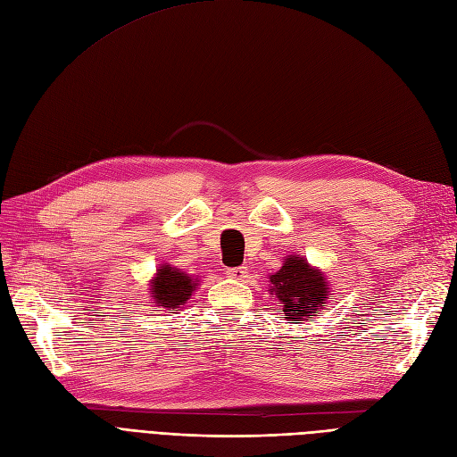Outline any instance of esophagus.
I'll use <instances>...</instances> for the list:
<instances>
[{
	"instance_id": "1",
	"label": "esophagus",
	"mask_w": 457,
	"mask_h": 457,
	"mask_svg": "<svg viewBox=\"0 0 457 457\" xmlns=\"http://www.w3.org/2000/svg\"><path fill=\"white\" fill-rule=\"evenodd\" d=\"M227 274L230 276V278H234V280H244V278H245V274H247V269H245V267L227 269Z\"/></svg>"
}]
</instances>
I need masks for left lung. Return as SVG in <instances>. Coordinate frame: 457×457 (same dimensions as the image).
I'll return each instance as SVG.
<instances>
[{
  "instance_id": "obj_1",
  "label": "left lung",
  "mask_w": 457,
  "mask_h": 457,
  "mask_svg": "<svg viewBox=\"0 0 457 457\" xmlns=\"http://www.w3.org/2000/svg\"><path fill=\"white\" fill-rule=\"evenodd\" d=\"M269 292L278 297L284 320L301 324L326 307L329 287L324 272L311 267L305 257L287 255L282 269L270 274Z\"/></svg>"
}]
</instances>
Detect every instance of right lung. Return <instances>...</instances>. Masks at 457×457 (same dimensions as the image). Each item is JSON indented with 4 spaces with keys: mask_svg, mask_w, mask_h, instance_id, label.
<instances>
[{
    "mask_svg": "<svg viewBox=\"0 0 457 457\" xmlns=\"http://www.w3.org/2000/svg\"><path fill=\"white\" fill-rule=\"evenodd\" d=\"M196 286L198 280L190 278L183 270L163 262V265H160L154 278L150 280V294L156 303V307H162L165 311H179L190 299Z\"/></svg>",
    "mask_w": 457,
    "mask_h": 457,
    "instance_id": "obj_1",
    "label": "right lung"
}]
</instances>
